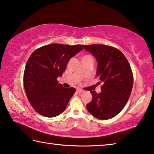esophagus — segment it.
<instances>
[{"label":"esophagus","instance_id":"34e87169","mask_svg":"<svg viewBox=\"0 0 154 154\" xmlns=\"http://www.w3.org/2000/svg\"><path fill=\"white\" fill-rule=\"evenodd\" d=\"M76 91H77L78 93H82L84 92V91L82 90V89H80V88H78V89L76 90Z\"/></svg>","mask_w":154,"mask_h":154}]
</instances>
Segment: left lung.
Masks as SVG:
<instances>
[{
	"mask_svg": "<svg viewBox=\"0 0 154 154\" xmlns=\"http://www.w3.org/2000/svg\"><path fill=\"white\" fill-rule=\"evenodd\" d=\"M83 47L96 58L97 76L103 83L100 93L91 91L93 99L87 105V110L98 119H110L122 111L130 97L133 86L131 66L125 55L115 47L104 45Z\"/></svg>",
	"mask_w": 154,
	"mask_h": 154,
	"instance_id": "obj_1",
	"label": "left lung"
}]
</instances>
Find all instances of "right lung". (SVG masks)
Listing matches in <instances>:
<instances>
[{
    "label": "right lung",
    "instance_id": "add662e5",
    "mask_svg": "<svg viewBox=\"0 0 154 154\" xmlns=\"http://www.w3.org/2000/svg\"><path fill=\"white\" fill-rule=\"evenodd\" d=\"M83 49L81 45H47L35 50L27 61L23 86L28 101L35 111L53 118L66 109L74 88L58 84L70 58Z\"/></svg>",
    "mask_w": 154,
    "mask_h": 154
}]
</instances>
